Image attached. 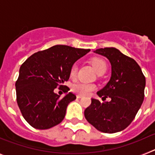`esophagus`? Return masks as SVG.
Segmentation results:
<instances>
[{
  "label": "esophagus",
  "mask_w": 155,
  "mask_h": 155,
  "mask_svg": "<svg viewBox=\"0 0 155 155\" xmlns=\"http://www.w3.org/2000/svg\"><path fill=\"white\" fill-rule=\"evenodd\" d=\"M82 97H83V95H81V94H78V95H77V98H81Z\"/></svg>",
  "instance_id": "obj_1"
}]
</instances>
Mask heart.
Instances as JSON below:
<instances>
[{"instance_id": "heart-1", "label": "heart", "mask_w": 155, "mask_h": 155, "mask_svg": "<svg viewBox=\"0 0 155 155\" xmlns=\"http://www.w3.org/2000/svg\"><path fill=\"white\" fill-rule=\"evenodd\" d=\"M91 64H92L93 68L94 71H96L98 74H103L106 71L107 69V65L106 63L102 58H98L95 57L91 60ZM77 71H78V66L76 64H73L70 71V76L71 78H74L77 75ZM96 88V85L94 84H87V83H83V82H79L76 84H73L71 89L74 92L78 93L79 94H88L94 91Z\"/></svg>"}]
</instances>
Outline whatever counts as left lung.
I'll return each mask as SVG.
<instances>
[{"instance_id":"left-lung-1","label":"left lung","mask_w":155,"mask_h":155,"mask_svg":"<svg viewBox=\"0 0 155 155\" xmlns=\"http://www.w3.org/2000/svg\"><path fill=\"white\" fill-rule=\"evenodd\" d=\"M94 53L107 57L112 65V76L105 87L97 92L109 102L91 98L84 117L98 131L114 134L124 130L134 120L143 103L145 77L137 63L113 47L98 49Z\"/></svg>"}]
</instances>
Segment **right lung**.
Instances as JSON below:
<instances>
[{"label":"right lung","instance_id":"1","mask_svg":"<svg viewBox=\"0 0 155 155\" xmlns=\"http://www.w3.org/2000/svg\"><path fill=\"white\" fill-rule=\"evenodd\" d=\"M90 50L56 45L35 53L21 64L15 82L16 100L24 119L32 127L46 130L61 124L68 104L76 99L71 92L64 98L53 90L70 78L74 62ZM70 90L67 87L64 92Z\"/></svg>","mask_w":155,"mask_h":155}]
</instances>
